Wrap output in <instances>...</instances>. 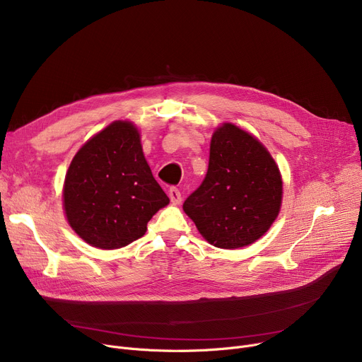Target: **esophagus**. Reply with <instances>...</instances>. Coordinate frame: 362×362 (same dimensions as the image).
<instances>
[{"label": "esophagus", "instance_id": "1", "mask_svg": "<svg viewBox=\"0 0 362 362\" xmlns=\"http://www.w3.org/2000/svg\"><path fill=\"white\" fill-rule=\"evenodd\" d=\"M168 196H170V200H171V203H173L174 206H177V204H180V203L182 202L181 191H180L178 188H175V187H171V188H170Z\"/></svg>", "mask_w": 362, "mask_h": 362}]
</instances>
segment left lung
<instances>
[{
    "label": "left lung",
    "instance_id": "obj_1",
    "mask_svg": "<svg viewBox=\"0 0 362 362\" xmlns=\"http://www.w3.org/2000/svg\"><path fill=\"white\" fill-rule=\"evenodd\" d=\"M283 177L261 141L220 123L210 142L209 170L182 210L213 246L239 249L262 238L280 214Z\"/></svg>",
    "mask_w": 362,
    "mask_h": 362
}]
</instances>
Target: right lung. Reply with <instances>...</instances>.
<instances>
[{"label":"right lung","mask_w":362,"mask_h":362,"mask_svg":"<svg viewBox=\"0 0 362 362\" xmlns=\"http://www.w3.org/2000/svg\"><path fill=\"white\" fill-rule=\"evenodd\" d=\"M62 204L72 230L94 247L119 249L146 233L170 199L152 175L133 122L110 123L78 149Z\"/></svg>","instance_id":"obj_1"}]
</instances>
